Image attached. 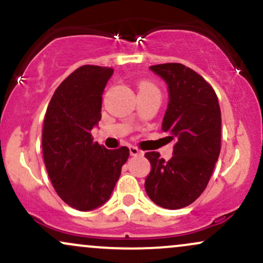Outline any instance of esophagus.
I'll return each instance as SVG.
<instances>
[{"mask_svg": "<svg viewBox=\"0 0 263 263\" xmlns=\"http://www.w3.org/2000/svg\"><path fill=\"white\" fill-rule=\"evenodd\" d=\"M129 153H130L132 156H138V155H143V151H140L137 146H130L129 147Z\"/></svg>", "mask_w": 263, "mask_h": 263, "instance_id": "obj_1", "label": "esophagus"}]
</instances>
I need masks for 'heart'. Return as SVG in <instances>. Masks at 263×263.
<instances>
[{
	"mask_svg": "<svg viewBox=\"0 0 263 263\" xmlns=\"http://www.w3.org/2000/svg\"><path fill=\"white\" fill-rule=\"evenodd\" d=\"M139 89H155V91H157L156 87L154 85H151V83L149 82H141L140 86H139Z\"/></svg>",
	"mask_w": 263,
	"mask_h": 263,
	"instance_id": "b5f03b06",
	"label": "heart"
}]
</instances>
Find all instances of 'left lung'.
Wrapping results in <instances>:
<instances>
[{
  "mask_svg": "<svg viewBox=\"0 0 263 263\" xmlns=\"http://www.w3.org/2000/svg\"><path fill=\"white\" fill-rule=\"evenodd\" d=\"M166 82L168 104L162 132L175 140L168 161L156 151L145 154L151 171L145 180L149 198L166 209H181L205 190L220 154L221 113L212 86L177 63L150 66Z\"/></svg>",
  "mask_w": 263,
  "mask_h": 263,
  "instance_id": "left-lung-1",
  "label": "left lung"
}]
</instances>
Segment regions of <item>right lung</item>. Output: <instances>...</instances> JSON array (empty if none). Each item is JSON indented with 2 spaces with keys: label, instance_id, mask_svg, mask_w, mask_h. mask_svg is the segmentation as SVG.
<instances>
[{
  "label": "right lung",
  "instance_id": "add662e5",
  "mask_svg": "<svg viewBox=\"0 0 263 263\" xmlns=\"http://www.w3.org/2000/svg\"><path fill=\"white\" fill-rule=\"evenodd\" d=\"M110 67L83 65L52 95L43 125V157L52 186L66 204L93 211L110 198L129 149L108 150L93 143L101 120L102 95Z\"/></svg>",
  "mask_w": 263,
  "mask_h": 263
}]
</instances>
